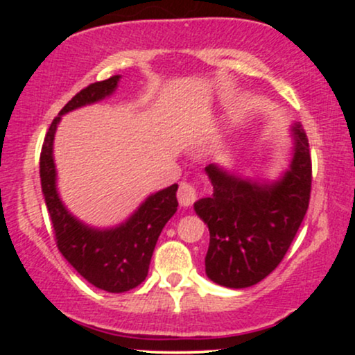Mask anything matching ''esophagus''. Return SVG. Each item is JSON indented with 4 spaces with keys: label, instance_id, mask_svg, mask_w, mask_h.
I'll return each instance as SVG.
<instances>
[{
    "label": "esophagus",
    "instance_id": "obj_1",
    "mask_svg": "<svg viewBox=\"0 0 355 355\" xmlns=\"http://www.w3.org/2000/svg\"><path fill=\"white\" fill-rule=\"evenodd\" d=\"M178 203H180L182 207H190L191 203L197 200V189H195L191 183H187V182H182L180 187H178Z\"/></svg>",
    "mask_w": 355,
    "mask_h": 355
}]
</instances>
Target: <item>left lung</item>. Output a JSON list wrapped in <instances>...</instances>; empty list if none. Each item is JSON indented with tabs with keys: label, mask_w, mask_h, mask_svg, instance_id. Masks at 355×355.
Listing matches in <instances>:
<instances>
[{
	"label": "left lung",
	"mask_w": 355,
	"mask_h": 355,
	"mask_svg": "<svg viewBox=\"0 0 355 355\" xmlns=\"http://www.w3.org/2000/svg\"><path fill=\"white\" fill-rule=\"evenodd\" d=\"M294 155L277 180L245 178L218 164L205 166L214 187L193 209L210 232L205 274L215 284L245 288L282 262L309 209L312 164L302 125L291 126Z\"/></svg>",
	"instance_id": "left-lung-1"
}]
</instances>
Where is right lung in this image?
<instances>
[{
  "label": "right lung",
  "mask_w": 355,
  "mask_h": 355,
  "mask_svg": "<svg viewBox=\"0 0 355 355\" xmlns=\"http://www.w3.org/2000/svg\"><path fill=\"white\" fill-rule=\"evenodd\" d=\"M120 78V75H115L76 93L53 120L40 157L42 190L56 235V245L85 280L112 294L135 288L145 280L157 240L165 223L177 211L178 185L173 183L148 195L125 222L108 229H96L76 218L60 198L53 141L61 116L112 96Z\"/></svg>",
  "instance_id": "right-lung-1"
}]
</instances>
